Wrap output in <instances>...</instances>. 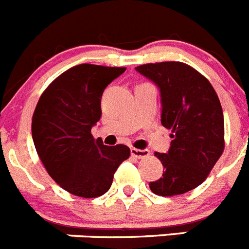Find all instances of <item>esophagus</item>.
<instances>
[{
    "label": "esophagus",
    "instance_id": "esophagus-1",
    "mask_svg": "<svg viewBox=\"0 0 249 249\" xmlns=\"http://www.w3.org/2000/svg\"><path fill=\"white\" fill-rule=\"evenodd\" d=\"M130 153L133 157L138 158V159H142V158H146L149 155L148 149H137V148H131Z\"/></svg>",
    "mask_w": 249,
    "mask_h": 249
}]
</instances>
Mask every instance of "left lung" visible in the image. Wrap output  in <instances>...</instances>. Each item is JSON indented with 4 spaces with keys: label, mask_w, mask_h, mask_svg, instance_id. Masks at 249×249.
<instances>
[{
    "label": "left lung",
    "mask_w": 249,
    "mask_h": 249,
    "mask_svg": "<svg viewBox=\"0 0 249 249\" xmlns=\"http://www.w3.org/2000/svg\"><path fill=\"white\" fill-rule=\"evenodd\" d=\"M135 70L160 92L163 126L170 129L168 153H155L163 176L150 181L161 196L184 194L200 185L224 149V119L218 95L208 80L183 62L140 65Z\"/></svg>",
    "instance_id": "left-lung-1"
}]
</instances>
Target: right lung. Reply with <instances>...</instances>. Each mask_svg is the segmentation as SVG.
<instances>
[{
    "label": "right lung",
    "mask_w": 249,
    "mask_h": 249,
    "mask_svg": "<svg viewBox=\"0 0 249 249\" xmlns=\"http://www.w3.org/2000/svg\"><path fill=\"white\" fill-rule=\"evenodd\" d=\"M125 68L83 64L61 73L41 95L32 116V139L49 176L73 196L95 198L110 189L130 155L126 145H104L91 127L100 120L101 96Z\"/></svg>",
    "instance_id": "1"
}]
</instances>
